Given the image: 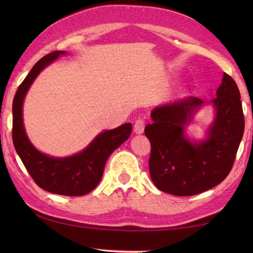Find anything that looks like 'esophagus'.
Segmentation results:
<instances>
[{"label": "esophagus", "mask_w": 253, "mask_h": 253, "mask_svg": "<svg viewBox=\"0 0 253 253\" xmlns=\"http://www.w3.org/2000/svg\"><path fill=\"white\" fill-rule=\"evenodd\" d=\"M144 128H145V119L142 117L137 118L135 121V124H134L135 134H143Z\"/></svg>", "instance_id": "obj_1"}]
</instances>
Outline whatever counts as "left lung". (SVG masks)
Masks as SVG:
<instances>
[{
  "label": "left lung",
  "mask_w": 253,
  "mask_h": 253,
  "mask_svg": "<svg viewBox=\"0 0 253 253\" xmlns=\"http://www.w3.org/2000/svg\"><path fill=\"white\" fill-rule=\"evenodd\" d=\"M240 91L228 74L212 100L216 117L203 143L192 144L184 136V126L203 104L187 97L160 106L152 111V124L145 127L151 142L149 174L155 186L176 196H191L216 186L232 169L245 131Z\"/></svg>",
  "instance_id": "left-lung-1"
}]
</instances>
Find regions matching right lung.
Returning a JSON list of instances; mask_svg holds the SVG:
<instances>
[{
  "label": "right lung",
  "mask_w": 253,
  "mask_h": 253,
  "mask_svg": "<svg viewBox=\"0 0 253 253\" xmlns=\"http://www.w3.org/2000/svg\"><path fill=\"white\" fill-rule=\"evenodd\" d=\"M63 53L65 51H54L44 55L19 85L13 99L12 138L16 153L38 186L54 194L80 196L91 192L99 184L110 154L130 136L131 124L101 132L84 151L70 157H49L33 147L23 127L24 96L40 71Z\"/></svg>",
  "instance_id": "obj_1"
}]
</instances>
